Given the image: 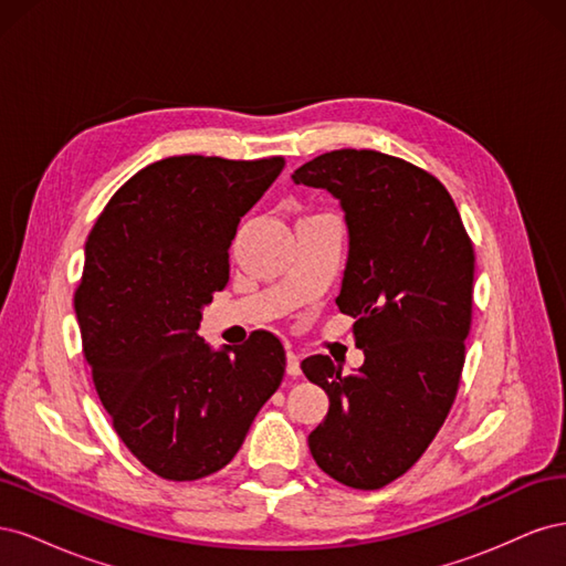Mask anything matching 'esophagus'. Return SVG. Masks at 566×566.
<instances>
[{"label": "esophagus", "mask_w": 566, "mask_h": 566, "mask_svg": "<svg viewBox=\"0 0 566 566\" xmlns=\"http://www.w3.org/2000/svg\"><path fill=\"white\" fill-rule=\"evenodd\" d=\"M285 370H287V375H293V378H297V375L302 373V368H300V354L287 352V366H285Z\"/></svg>", "instance_id": "1"}]
</instances>
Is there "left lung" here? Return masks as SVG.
<instances>
[{"label":"left lung","instance_id":"8db88e82","mask_svg":"<svg viewBox=\"0 0 566 566\" xmlns=\"http://www.w3.org/2000/svg\"><path fill=\"white\" fill-rule=\"evenodd\" d=\"M293 181L325 188L345 210L349 256L335 302L356 318L366 354L349 375L323 354L302 361L331 399L310 451L335 482L382 489L416 465L455 401L472 323V241L443 184L387 153H323Z\"/></svg>","mask_w":566,"mask_h":566}]
</instances>
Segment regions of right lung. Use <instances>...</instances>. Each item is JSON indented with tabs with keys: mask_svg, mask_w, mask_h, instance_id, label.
<instances>
[{
	"mask_svg": "<svg viewBox=\"0 0 566 566\" xmlns=\"http://www.w3.org/2000/svg\"><path fill=\"white\" fill-rule=\"evenodd\" d=\"M283 167L281 156L158 160L117 188L84 245L75 314L96 394L125 447L169 482L229 465L283 380L273 333L219 352L196 333L229 283L238 221Z\"/></svg>",
	"mask_w": 566,
	"mask_h": 566,
	"instance_id": "add662e5",
	"label": "right lung"
}]
</instances>
